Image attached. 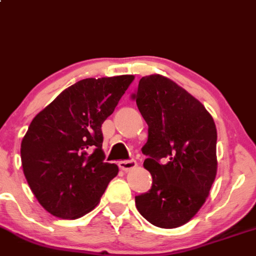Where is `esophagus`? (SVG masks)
Segmentation results:
<instances>
[{
  "instance_id": "esophagus-1",
  "label": "esophagus",
  "mask_w": 256,
  "mask_h": 256,
  "mask_svg": "<svg viewBox=\"0 0 256 256\" xmlns=\"http://www.w3.org/2000/svg\"><path fill=\"white\" fill-rule=\"evenodd\" d=\"M118 166H120V168L122 169V170L128 172V170H130V169H134V168H136V160H120V162H118Z\"/></svg>"
}]
</instances>
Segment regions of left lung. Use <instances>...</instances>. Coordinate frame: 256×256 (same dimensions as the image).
<instances>
[{
	"instance_id": "8db88e82",
	"label": "left lung",
	"mask_w": 256,
	"mask_h": 256,
	"mask_svg": "<svg viewBox=\"0 0 256 256\" xmlns=\"http://www.w3.org/2000/svg\"><path fill=\"white\" fill-rule=\"evenodd\" d=\"M132 96L148 126L142 151L152 176L136 206L152 225L179 228L204 204L216 176L214 120L200 100L162 74L142 77Z\"/></svg>"
}]
</instances>
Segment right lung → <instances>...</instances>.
I'll return each instance as SVG.
<instances>
[{
	"mask_svg": "<svg viewBox=\"0 0 256 256\" xmlns=\"http://www.w3.org/2000/svg\"><path fill=\"white\" fill-rule=\"evenodd\" d=\"M133 80V74L81 80L30 123L20 148L22 170L48 213L70 220L90 213L118 173L114 163L104 162L102 124Z\"/></svg>",
	"mask_w": 256,
	"mask_h": 256,
	"instance_id": "right-lung-1",
	"label": "right lung"
}]
</instances>
